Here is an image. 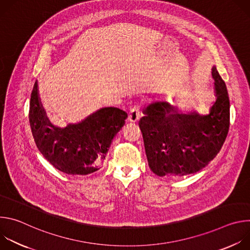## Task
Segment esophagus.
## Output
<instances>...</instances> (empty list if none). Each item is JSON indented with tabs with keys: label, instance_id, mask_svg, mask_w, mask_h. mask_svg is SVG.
Instances as JSON below:
<instances>
[{
	"label": "esophagus",
	"instance_id": "1",
	"mask_svg": "<svg viewBox=\"0 0 250 250\" xmlns=\"http://www.w3.org/2000/svg\"><path fill=\"white\" fill-rule=\"evenodd\" d=\"M139 117H140V104H136L130 109V112H129V115H128V120L130 122L134 123V122L138 121Z\"/></svg>",
	"mask_w": 250,
	"mask_h": 250
}]
</instances>
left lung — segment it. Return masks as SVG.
Wrapping results in <instances>:
<instances>
[{
  "label": "left lung",
  "mask_w": 250,
  "mask_h": 250,
  "mask_svg": "<svg viewBox=\"0 0 250 250\" xmlns=\"http://www.w3.org/2000/svg\"><path fill=\"white\" fill-rule=\"evenodd\" d=\"M217 101L208 116L178 114L167 103H154L138 122L148 165L157 176L196 173L220 152L229 128V99L225 81L212 67Z\"/></svg>",
  "instance_id": "left-lung-1"
}]
</instances>
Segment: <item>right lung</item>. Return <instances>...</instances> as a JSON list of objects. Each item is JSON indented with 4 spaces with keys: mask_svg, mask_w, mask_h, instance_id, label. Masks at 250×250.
I'll use <instances>...</instances> for the list:
<instances>
[{
    "mask_svg": "<svg viewBox=\"0 0 250 250\" xmlns=\"http://www.w3.org/2000/svg\"><path fill=\"white\" fill-rule=\"evenodd\" d=\"M28 118L35 145L51 165L69 175H88L104 164L112 140L124 126L127 114L117 108H104L78 125L56 127L42 108L35 82Z\"/></svg>",
    "mask_w": 250,
    "mask_h": 250,
    "instance_id": "1",
    "label": "right lung"
}]
</instances>
